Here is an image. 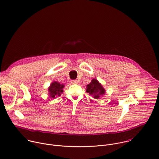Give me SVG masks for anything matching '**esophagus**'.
Returning a JSON list of instances; mask_svg holds the SVG:
<instances>
[{
    "label": "esophagus",
    "instance_id": "obj_1",
    "mask_svg": "<svg viewBox=\"0 0 159 159\" xmlns=\"http://www.w3.org/2000/svg\"><path fill=\"white\" fill-rule=\"evenodd\" d=\"M71 83L72 84H78V81L77 80H71Z\"/></svg>",
    "mask_w": 159,
    "mask_h": 159
}]
</instances>
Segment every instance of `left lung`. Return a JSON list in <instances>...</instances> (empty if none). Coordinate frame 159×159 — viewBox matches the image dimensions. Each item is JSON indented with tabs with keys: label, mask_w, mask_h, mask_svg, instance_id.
<instances>
[{
	"label": "left lung",
	"mask_w": 159,
	"mask_h": 159,
	"mask_svg": "<svg viewBox=\"0 0 159 159\" xmlns=\"http://www.w3.org/2000/svg\"><path fill=\"white\" fill-rule=\"evenodd\" d=\"M86 91L96 99H98L101 95L105 93V89L96 79L92 80V82L87 85Z\"/></svg>",
	"instance_id": "8db88e82"
}]
</instances>
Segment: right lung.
<instances>
[{
	"label": "right lung",
	"mask_w": 159,
	"mask_h": 159,
	"mask_svg": "<svg viewBox=\"0 0 159 159\" xmlns=\"http://www.w3.org/2000/svg\"><path fill=\"white\" fill-rule=\"evenodd\" d=\"M64 87L63 84H61L57 82H54L48 88L50 96L54 98L56 95L60 96L61 93L63 92L62 89Z\"/></svg>",
	"instance_id": "right-lung-1"
}]
</instances>
